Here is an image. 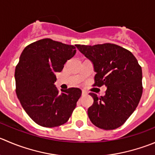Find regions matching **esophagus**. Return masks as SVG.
<instances>
[{"label":"esophagus","instance_id":"obj_1","mask_svg":"<svg viewBox=\"0 0 155 155\" xmlns=\"http://www.w3.org/2000/svg\"><path fill=\"white\" fill-rule=\"evenodd\" d=\"M86 94H87V92H86V91H84V90H83V91H82V96H85V95H86Z\"/></svg>","mask_w":155,"mask_h":155}]
</instances>
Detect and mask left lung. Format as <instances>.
Segmentation results:
<instances>
[{
  "instance_id": "left-lung-1",
  "label": "left lung",
  "mask_w": 155,
  "mask_h": 155,
  "mask_svg": "<svg viewBox=\"0 0 155 155\" xmlns=\"http://www.w3.org/2000/svg\"><path fill=\"white\" fill-rule=\"evenodd\" d=\"M76 46L92 63L94 85L107 87L104 96L89 93L94 99L88 109L90 120L105 130L118 128L134 112L142 97V67L131 52L117 45Z\"/></svg>"
}]
</instances>
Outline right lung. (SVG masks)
<instances>
[{"instance_id": "1", "label": "right lung", "mask_w": 155, "mask_h": 155, "mask_svg": "<svg viewBox=\"0 0 155 155\" xmlns=\"http://www.w3.org/2000/svg\"><path fill=\"white\" fill-rule=\"evenodd\" d=\"M73 45L50 38L25 48L15 70L16 93L21 105L34 122L56 127L67 122L82 94L78 88L58 91L56 73L62 71L76 54Z\"/></svg>"}]
</instances>
